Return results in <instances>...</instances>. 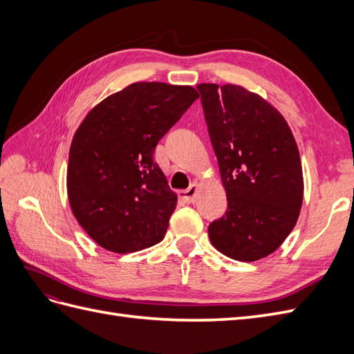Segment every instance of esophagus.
Segmentation results:
<instances>
[{
  "mask_svg": "<svg viewBox=\"0 0 354 354\" xmlns=\"http://www.w3.org/2000/svg\"><path fill=\"white\" fill-rule=\"evenodd\" d=\"M196 194H198V185L194 183V185H190V186H189L187 189H185V190H178V198H180L181 201L187 202V203H194Z\"/></svg>",
  "mask_w": 354,
  "mask_h": 354,
  "instance_id": "34e87169",
  "label": "esophagus"
}]
</instances>
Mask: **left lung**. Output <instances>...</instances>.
<instances>
[{
    "label": "left lung",
    "instance_id": "left-lung-1",
    "mask_svg": "<svg viewBox=\"0 0 354 354\" xmlns=\"http://www.w3.org/2000/svg\"><path fill=\"white\" fill-rule=\"evenodd\" d=\"M227 211L208 227L211 243L229 259L257 261L292 232L303 205L299 152L285 118L241 85L199 84Z\"/></svg>",
    "mask_w": 354,
    "mask_h": 354
}]
</instances>
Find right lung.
<instances>
[{
	"label": "right lung",
	"mask_w": 354,
	"mask_h": 354,
	"mask_svg": "<svg viewBox=\"0 0 354 354\" xmlns=\"http://www.w3.org/2000/svg\"><path fill=\"white\" fill-rule=\"evenodd\" d=\"M198 97L190 85L134 82L84 118L69 149L68 198L102 248L136 252L164 239L177 195L155 147Z\"/></svg>",
	"instance_id": "right-lung-1"
}]
</instances>
